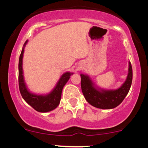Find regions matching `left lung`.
<instances>
[{
	"label": "left lung",
	"instance_id": "left-lung-1",
	"mask_svg": "<svg viewBox=\"0 0 148 148\" xmlns=\"http://www.w3.org/2000/svg\"><path fill=\"white\" fill-rule=\"evenodd\" d=\"M80 76L81 88L87 102L99 109H111L119 105L130 91L133 78L132 64L129 62L126 80L117 89L106 90L96 86L88 75L81 74Z\"/></svg>",
	"mask_w": 148,
	"mask_h": 148
}]
</instances>
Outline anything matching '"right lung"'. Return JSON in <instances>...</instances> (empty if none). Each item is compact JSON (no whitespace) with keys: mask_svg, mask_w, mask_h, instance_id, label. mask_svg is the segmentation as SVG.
I'll return each instance as SVG.
<instances>
[{"mask_svg":"<svg viewBox=\"0 0 148 148\" xmlns=\"http://www.w3.org/2000/svg\"><path fill=\"white\" fill-rule=\"evenodd\" d=\"M28 40L25 41L21 53L18 61V86L19 90L23 99L32 107L35 111L41 113H47L55 109L59 105L61 100L62 92L64 86L73 73L66 72L62 75L56 86L50 92L46 95H37L30 92L25 82L23 70V58L24 49Z\"/></svg>","mask_w":148,"mask_h":148,"instance_id":"right-lung-1","label":"right lung"}]
</instances>
